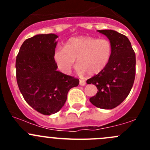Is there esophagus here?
Segmentation results:
<instances>
[{"label": "esophagus", "mask_w": 150, "mask_h": 150, "mask_svg": "<svg viewBox=\"0 0 150 150\" xmlns=\"http://www.w3.org/2000/svg\"><path fill=\"white\" fill-rule=\"evenodd\" d=\"M79 84H80V86H86V83L84 81H83V80H80V81H79Z\"/></svg>", "instance_id": "34e87169"}]
</instances>
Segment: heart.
I'll use <instances>...</instances> for the list:
<instances>
[{
	"label": "heart",
	"instance_id": "obj_1",
	"mask_svg": "<svg viewBox=\"0 0 150 150\" xmlns=\"http://www.w3.org/2000/svg\"><path fill=\"white\" fill-rule=\"evenodd\" d=\"M113 46L107 39L92 36L71 38L65 47H58L54 54V59L62 72L69 74L77 59V72L90 76L102 72L111 60Z\"/></svg>",
	"mask_w": 150,
	"mask_h": 150
}]
</instances>
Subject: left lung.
I'll use <instances>...</instances> for the list:
<instances>
[{
	"label": "left lung",
	"mask_w": 150,
	"mask_h": 150,
	"mask_svg": "<svg viewBox=\"0 0 150 150\" xmlns=\"http://www.w3.org/2000/svg\"><path fill=\"white\" fill-rule=\"evenodd\" d=\"M98 32L111 41L113 53L107 67L86 81L88 84L95 85L98 89L96 94L89 100L96 107L111 110L121 104L132 88L136 74V55L125 35L112 30Z\"/></svg>",
	"instance_id": "obj_1"
}]
</instances>
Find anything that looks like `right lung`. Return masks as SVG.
Returning a JSON list of instances; mask_svg holds the SVG:
<instances>
[{
  "label": "right lung",
  "mask_w": 150,
  "mask_h": 150,
  "mask_svg": "<svg viewBox=\"0 0 150 150\" xmlns=\"http://www.w3.org/2000/svg\"><path fill=\"white\" fill-rule=\"evenodd\" d=\"M55 34L36 35L20 47L16 59V81L24 99L43 115L57 112L64 106L69 89L79 80L57 71L54 59Z\"/></svg>",
  "instance_id": "right-lung-1"
}]
</instances>
